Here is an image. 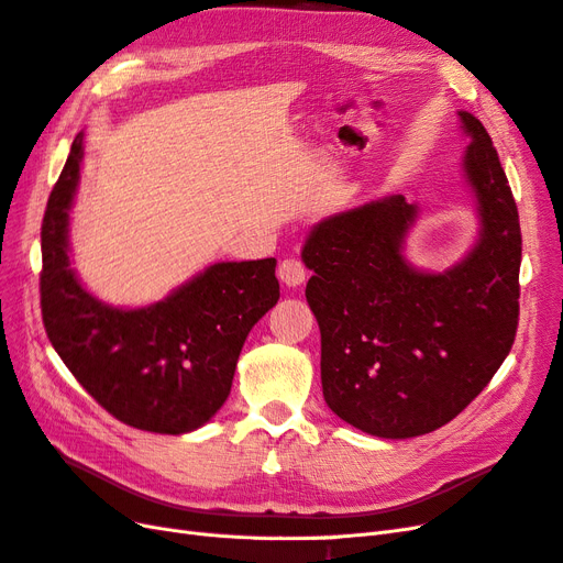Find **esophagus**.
Returning <instances> with one entry per match:
<instances>
[{
	"label": "esophagus",
	"mask_w": 563,
	"mask_h": 563,
	"mask_svg": "<svg viewBox=\"0 0 563 563\" xmlns=\"http://www.w3.org/2000/svg\"><path fill=\"white\" fill-rule=\"evenodd\" d=\"M305 275H308V272H305V265H302L300 261H296V258H286V261H282L279 267H277V277H279L286 286H291V288L300 286V284L305 282Z\"/></svg>",
	"instance_id": "obj_1"
}]
</instances>
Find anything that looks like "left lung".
<instances>
[{
  "instance_id": "8db88e82",
  "label": "left lung",
  "mask_w": 563,
  "mask_h": 563,
  "mask_svg": "<svg viewBox=\"0 0 563 563\" xmlns=\"http://www.w3.org/2000/svg\"><path fill=\"white\" fill-rule=\"evenodd\" d=\"M476 240L444 272L406 258L418 203L389 195L327 216L302 244L331 411L383 439L453 420L496 376L519 321V213L484 124L460 110Z\"/></svg>"
}]
</instances>
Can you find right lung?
<instances>
[{
  "instance_id": "add662e5",
  "label": "right lung",
  "mask_w": 563,
  "mask_h": 563,
  "mask_svg": "<svg viewBox=\"0 0 563 563\" xmlns=\"http://www.w3.org/2000/svg\"><path fill=\"white\" fill-rule=\"evenodd\" d=\"M84 131L73 141L42 223V317L79 385L131 428L187 434L225 404L249 331L279 300L275 258L213 263L166 298L114 308L81 284L70 258V211Z\"/></svg>"
}]
</instances>
